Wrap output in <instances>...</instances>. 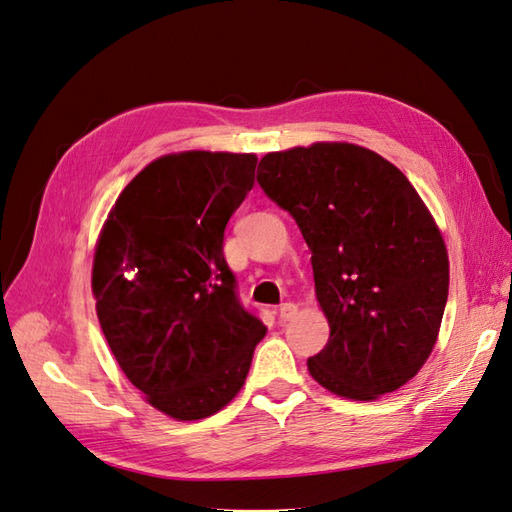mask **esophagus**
<instances>
[{"label": "esophagus", "instance_id": "34e87169", "mask_svg": "<svg viewBox=\"0 0 512 512\" xmlns=\"http://www.w3.org/2000/svg\"><path fill=\"white\" fill-rule=\"evenodd\" d=\"M295 313H297V306L293 302H284L278 308V319H280V323H286L295 317Z\"/></svg>", "mask_w": 512, "mask_h": 512}]
</instances>
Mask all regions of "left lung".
I'll return each mask as SVG.
<instances>
[{"mask_svg":"<svg viewBox=\"0 0 512 512\" xmlns=\"http://www.w3.org/2000/svg\"><path fill=\"white\" fill-rule=\"evenodd\" d=\"M258 184L295 219L313 254L330 339L308 358L310 376L360 402L415 378L450 289L443 236L415 186L352 143L271 152L260 160Z\"/></svg>","mask_w":512,"mask_h":512,"instance_id":"1","label":"left lung"}]
</instances>
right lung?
<instances>
[{
  "mask_svg": "<svg viewBox=\"0 0 512 512\" xmlns=\"http://www.w3.org/2000/svg\"><path fill=\"white\" fill-rule=\"evenodd\" d=\"M256 162L228 152L162 156L121 191L99 234V326L126 378L178 421L230 404L267 332L223 258V230L252 191Z\"/></svg>",
  "mask_w": 512,
  "mask_h": 512,
  "instance_id": "obj_1",
  "label": "right lung"
}]
</instances>
